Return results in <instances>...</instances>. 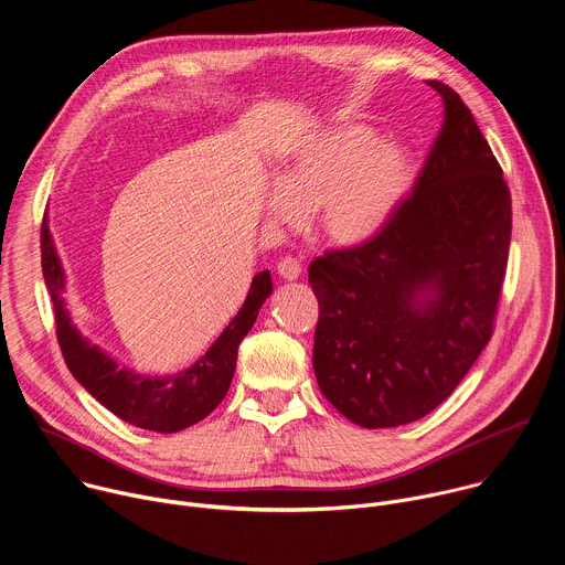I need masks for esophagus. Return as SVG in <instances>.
Masks as SVG:
<instances>
[{"label": "esophagus", "mask_w": 565, "mask_h": 565, "mask_svg": "<svg viewBox=\"0 0 565 565\" xmlns=\"http://www.w3.org/2000/svg\"><path fill=\"white\" fill-rule=\"evenodd\" d=\"M277 273L281 279L286 281H295L301 277V264L295 259V257H284L279 264H277Z\"/></svg>", "instance_id": "34e87169"}]
</instances>
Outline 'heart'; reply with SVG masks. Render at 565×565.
Segmentation results:
<instances>
[{
    "label": "heart",
    "mask_w": 565,
    "mask_h": 565,
    "mask_svg": "<svg viewBox=\"0 0 565 565\" xmlns=\"http://www.w3.org/2000/svg\"><path fill=\"white\" fill-rule=\"evenodd\" d=\"M416 181L407 145L382 140L364 125H344L301 140L266 196V216L295 227L315 212L317 230L342 248L375 238Z\"/></svg>",
    "instance_id": "b5f03b06"
}]
</instances>
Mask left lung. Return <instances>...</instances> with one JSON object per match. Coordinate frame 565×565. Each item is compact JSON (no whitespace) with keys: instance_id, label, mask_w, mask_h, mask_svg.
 <instances>
[{"instance_id":"obj_1","label":"left lung","mask_w":565,"mask_h":565,"mask_svg":"<svg viewBox=\"0 0 565 565\" xmlns=\"http://www.w3.org/2000/svg\"><path fill=\"white\" fill-rule=\"evenodd\" d=\"M429 87L445 122L414 194L369 244L308 268L317 384L366 429L420 420L451 395L492 338L508 268L503 170L460 96Z\"/></svg>"}]
</instances>
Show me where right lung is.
Returning a JSON list of instances; mask_svg holds the SVG:
<instances>
[{"label":"right lung","mask_w":565,"mask_h":565,"mask_svg":"<svg viewBox=\"0 0 565 565\" xmlns=\"http://www.w3.org/2000/svg\"><path fill=\"white\" fill-rule=\"evenodd\" d=\"M42 273L55 308L57 342L73 377L120 420L158 434L188 429L218 407L236 369L238 344L253 329L259 308L273 292L270 273L255 275L244 306L205 355L190 369L163 377L120 366L109 353L77 331L62 297L66 277L46 218L42 223Z\"/></svg>","instance_id":"right-lung-1"}]
</instances>
